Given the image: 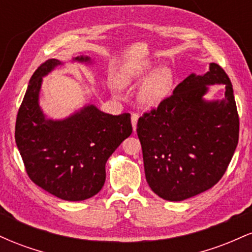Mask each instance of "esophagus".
<instances>
[{"label":"esophagus","instance_id":"esophagus-1","mask_svg":"<svg viewBox=\"0 0 252 252\" xmlns=\"http://www.w3.org/2000/svg\"><path fill=\"white\" fill-rule=\"evenodd\" d=\"M138 114H131V124H132V129H134V131L136 130V124H137V121H138Z\"/></svg>","mask_w":252,"mask_h":252}]
</instances>
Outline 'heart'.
<instances>
[{
    "mask_svg": "<svg viewBox=\"0 0 252 252\" xmlns=\"http://www.w3.org/2000/svg\"><path fill=\"white\" fill-rule=\"evenodd\" d=\"M152 66L148 63L137 66L135 70L128 72L122 77V84L131 83L132 80L142 79L149 73ZM173 88V73L169 67L162 66L150 74L148 79L144 82L140 91L141 102L146 105H158L166 99L172 92Z\"/></svg>",
    "mask_w": 252,
    "mask_h": 252,
    "instance_id": "b5f03b06",
    "label": "heart"
}]
</instances>
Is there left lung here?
Returning a JSON list of instances; mask_svg holds the SVG:
<instances>
[{
  "mask_svg": "<svg viewBox=\"0 0 252 252\" xmlns=\"http://www.w3.org/2000/svg\"><path fill=\"white\" fill-rule=\"evenodd\" d=\"M224 83L221 101H206L209 85ZM144 173L155 194L181 201L210 189L221 179L239 136V117L230 78L218 63L192 73L138 118Z\"/></svg>",
  "mask_w": 252,
  "mask_h": 252,
  "instance_id": "left-lung-1",
  "label": "left lung"
}]
</instances>
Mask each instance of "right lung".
Instances as JSON below:
<instances>
[{"mask_svg":"<svg viewBox=\"0 0 252 252\" xmlns=\"http://www.w3.org/2000/svg\"><path fill=\"white\" fill-rule=\"evenodd\" d=\"M74 62L91 63L86 56ZM57 59L41 63L32 76L16 117L15 142L34 184L57 198L80 201L96 195L105 182V163L132 132L130 114H105L94 104L63 120H50L39 105L42 77Z\"/></svg>","mask_w":252,"mask_h":252,"instance_id":"1","label":"right lung"}]
</instances>
